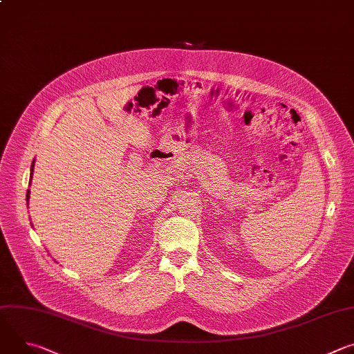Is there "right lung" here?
<instances>
[{
	"mask_svg": "<svg viewBox=\"0 0 354 354\" xmlns=\"http://www.w3.org/2000/svg\"><path fill=\"white\" fill-rule=\"evenodd\" d=\"M33 167H35V160H33V162H32V167H30V180H32V175H33ZM30 185V183H29ZM30 194V190H28V193H26V200H28V205H29V196Z\"/></svg>",
	"mask_w": 354,
	"mask_h": 354,
	"instance_id": "1",
	"label": "right lung"
}]
</instances>
